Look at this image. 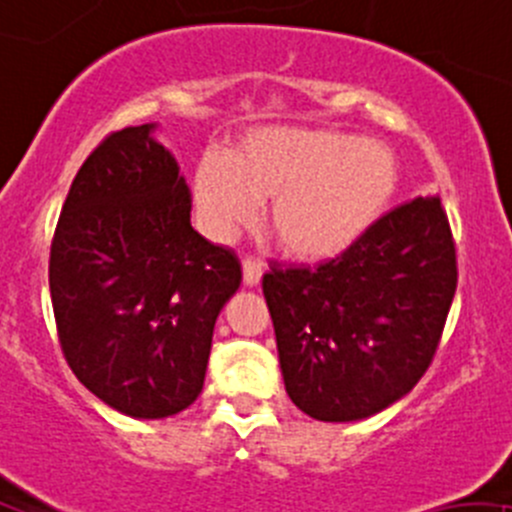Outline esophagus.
I'll list each match as a JSON object with an SVG mask.
<instances>
[{"instance_id": "34e87169", "label": "esophagus", "mask_w": 512, "mask_h": 512, "mask_svg": "<svg viewBox=\"0 0 512 512\" xmlns=\"http://www.w3.org/2000/svg\"><path fill=\"white\" fill-rule=\"evenodd\" d=\"M241 271H244V286L254 288L261 283L263 263L258 261V258H244V261H241Z\"/></svg>"}]
</instances>
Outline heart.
<instances>
[{
    "mask_svg": "<svg viewBox=\"0 0 512 512\" xmlns=\"http://www.w3.org/2000/svg\"><path fill=\"white\" fill-rule=\"evenodd\" d=\"M399 187L394 152L330 128L268 125L204 157L192 197L204 229L234 234L268 202L266 226L295 261H328L365 239Z\"/></svg>",
    "mask_w": 512,
    "mask_h": 512,
    "instance_id": "b5f03b06",
    "label": "heart"
}]
</instances>
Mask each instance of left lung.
Returning a JSON list of instances; mask_svg holds the SVG:
<instances>
[{"label":"left lung","instance_id":"1","mask_svg":"<svg viewBox=\"0 0 512 512\" xmlns=\"http://www.w3.org/2000/svg\"><path fill=\"white\" fill-rule=\"evenodd\" d=\"M456 281L436 194L384 214L318 268L273 266L263 295L291 402L318 421H360L399 402L431 365Z\"/></svg>","mask_w":512,"mask_h":512}]
</instances>
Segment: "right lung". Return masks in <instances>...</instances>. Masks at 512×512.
Here are the masks:
<instances>
[{
    "label": "right lung",
    "instance_id": "right-lung-1",
    "mask_svg": "<svg viewBox=\"0 0 512 512\" xmlns=\"http://www.w3.org/2000/svg\"><path fill=\"white\" fill-rule=\"evenodd\" d=\"M157 123L105 138L73 179L49 261L61 347L86 389L133 419L199 397L239 258L189 224L192 194Z\"/></svg>",
    "mask_w": 512,
    "mask_h": 512
}]
</instances>
